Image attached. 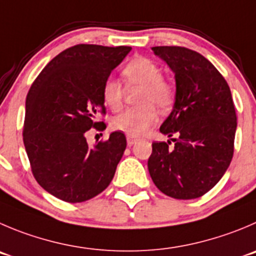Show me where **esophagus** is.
<instances>
[{"label":"esophagus","mask_w":256,"mask_h":256,"mask_svg":"<svg viewBox=\"0 0 256 256\" xmlns=\"http://www.w3.org/2000/svg\"><path fill=\"white\" fill-rule=\"evenodd\" d=\"M138 140H140V138L136 137V136H126V143H128V146H133Z\"/></svg>","instance_id":"obj_1"}]
</instances>
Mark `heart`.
I'll use <instances>...</instances> for the list:
<instances>
[{"label":"heart","mask_w":256,"mask_h":256,"mask_svg":"<svg viewBox=\"0 0 256 256\" xmlns=\"http://www.w3.org/2000/svg\"><path fill=\"white\" fill-rule=\"evenodd\" d=\"M122 76L128 88H140L137 102L140 106L130 108L112 119L116 130L128 136H140L157 122L156 107L160 110L171 108L174 102V88L162 78V70L147 58H136L122 70ZM104 104L112 110H119L123 106L124 90L118 80L108 79L102 88Z\"/></svg>","instance_id":"1"}]
</instances>
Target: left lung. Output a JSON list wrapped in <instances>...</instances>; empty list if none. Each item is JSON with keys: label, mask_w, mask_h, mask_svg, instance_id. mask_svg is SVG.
Segmentation results:
<instances>
[{"label": "left lung", "mask_w": 256, "mask_h": 256, "mask_svg": "<svg viewBox=\"0 0 256 256\" xmlns=\"http://www.w3.org/2000/svg\"><path fill=\"white\" fill-rule=\"evenodd\" d=\"M152 50L176 78L174 110L160 130L176 138L152 143L148 171L167 196L197 198L220 181L232 160L238 122L230 88L196 51L182 46H154Z\"/></svg>", "instance_id": "left-lung-1"}]
</instances>
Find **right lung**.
Here are the masks:
<instances>
[{"label":"right lung","instance_id":"add662e5","mask_svg":"<svg viewBox=\"0 0 256 256\" xmlns=\"http://www.w3.org/2000/svg\"><path fill=\"white\" fill-rule=\"evenodd\" d=\"M130 46L79 44L62 51L38 74L26 96L24 144L38 184L65 202H84L113 180L126 147L124 133L89 147L85 133L100 130L102 88Z\"/></svg>","mask_w":256,"mask_h":256}]
</instances>
